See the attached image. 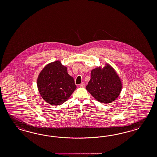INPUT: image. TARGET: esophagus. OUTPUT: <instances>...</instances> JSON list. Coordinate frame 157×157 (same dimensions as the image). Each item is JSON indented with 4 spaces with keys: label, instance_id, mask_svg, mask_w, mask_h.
<instances>
[{
    "label": "esophagus",
    "instance_id": "34e87169",
    "mask_svg": "<svg viewBox=\"0 0 157 157\" xmlns=\"http://www.w3.org/2000/svg\"><path fill=\"white\" fill-rule=\"evenodd\" d=\"M80 86H81V87H85V82H82L81 84H80Z\"/></svg>",
    "mask_w": 157,
    "mask_h": 157
}]
</instances>
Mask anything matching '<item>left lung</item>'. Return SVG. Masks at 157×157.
I'll list each match as a JSON object with an SVG mask.
<instances>
[{
  "mask_svg": "<svg viewBox=\"0 0 157 157\" xmlns=\"http://www.w3.org/2000/svg\"><path fill=\"white\" fill-rule=\"evenodd\" d=\"M86 88L98 101L108 104L119 97L122 83L116 72L107 64L102 69L97 67L91 70L90 80Z\"/></svg>",
  "mask_w": 157,
  "mask_h": 157,
  "instance_id": "left-lung-1",
  "label": "left lung"
}]
</instances>
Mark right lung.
Here are the masks:
<instances>
[{"label": "right lung", "mask_w": 157, "mask_h": 157, "mask_svg": "<svg viewBox=\"0 0 157 157\" xmlns=\"http://www.w3.org/2000/svg\"><path fill=\"white\" fill-rule=\"evenodd\" d=\"M37 84L43 99L56 106L66 101L76 88L74 78L67 72V67L59 60L48 64L43 68Z\"/></svg>", "instance_id": "obj_1"}]
</instances>
